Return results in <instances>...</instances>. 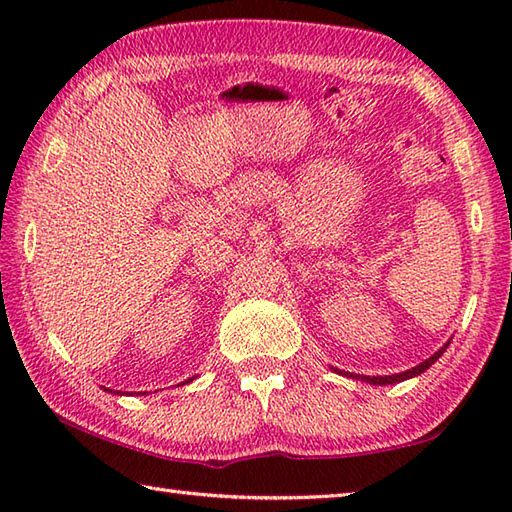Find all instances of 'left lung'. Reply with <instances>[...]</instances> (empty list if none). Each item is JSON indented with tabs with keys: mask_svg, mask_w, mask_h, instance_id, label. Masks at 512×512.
Wrapping results in <instances>:
<instances>
[{
	"mask_svg": "<svg viewBox=\"0 0 512 512\" xmlns=\"http://www.w3.org/2000/svg\"><path fill=\"white\" fill-rule=\"evenodd\" d=\"M451 343V341H449ZM449 343L444 345V347H440V350L433 354V356H429L427 361H422L420 365H416V367H411V369H407V372H402V374H394V376H358V374H350V372H339V374H345V376H350V378H356V380H365V383H369V385H394V383H400V380H407V378H413V376H418V374H422L424 369H429L433 363L438 361V358L444 354V350H447L449 347Z\"/></svg>",
	"mask_w": 512,
	"mask_h": 512,
	"instance_id": "8db88e82",
	"label": "left lung"
}]
</instances>
